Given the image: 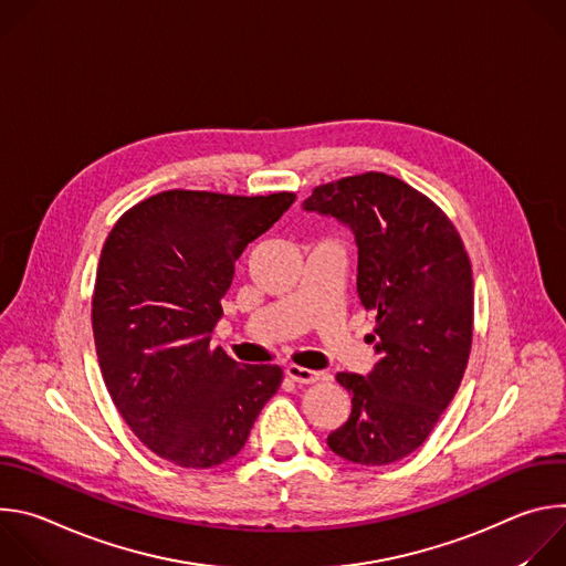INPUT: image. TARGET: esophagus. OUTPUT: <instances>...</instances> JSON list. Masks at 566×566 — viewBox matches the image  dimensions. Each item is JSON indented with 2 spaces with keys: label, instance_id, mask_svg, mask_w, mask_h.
I'll return each mask as SVG.
<instances>
[{
  "label": "esophagus",
  "instance_id": "esophagus-1",
  "mask_svg": "<svg viewBox=\"0 0 566 566\" xmlns=\"http://www.w3.org/2000/svg\"><path fill=\"white\" fill-rule=\"evenodd\" d=\"M284 374H286L293 382H300V385H311V382H317V380H319V374H317V371H311V369L300 367V365H286Z\"/></svg>",
  "mask_w": 566,
  "mask_h": 566
}]
</instances>
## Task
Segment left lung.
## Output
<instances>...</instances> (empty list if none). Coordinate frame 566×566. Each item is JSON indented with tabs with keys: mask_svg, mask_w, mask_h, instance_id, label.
<instances>
[{
	"mask_svg": "<svg viewBox=\"0 0 566 566\" xmlns=\"http://www.w3.org/2000/svg\"><path fill=\"white\" fill-rule=\"evenodd\" d=\"M302 210L354 232L358 297L376 313L378 360L365 376H336L352 415L327 446L352 463H394L423 446L461 385L472 343L468 253L426 195L382 172L319 186Z\"/></svg>",
	"mask_w": 566,
	"mask_h": 566,
	"instance_id": "1",
	"label": "left lung"
}]
</instances>
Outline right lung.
Returning a JSON list of instances; mask_svg holds the SVG:
<instances>
[{
  "label": "right lung",
  "instance_id": "1",
  "mask_svg": "<svg viewBox=\"0 0 566 566\" xmlns=\"http://www.w3.org/2000/svg\"><path fill=\"white\" fill-rule=\"evenodd\" d=\"M293 201L168 190L112 228L94 289L96 354L120 417L154 454L197 470L232 459L277 391V365H239L210 349V334L234 262Z\"/></svg>",
  "mask_w": 566,
  "mask_h": 566
}]
</instances>
